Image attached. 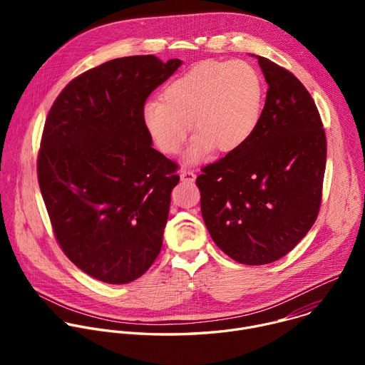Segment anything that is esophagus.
Returning a JSON list of instances; mask_svg holds the SVG:
<instances>
[{
	"label": "esophagus",
	"instance_id": "1",
	"mask_svg": "<svg viewBox=\"0 0 365 365\" xmlns=\"http://www.w3.org/2000/svg\"><path fill=\"white\" fill-rule=\"evenodd\" d=\"M180 179H182L183 182L193 183V182H195V179H196V175H195V172H193V170H183V172L180 173Z\"/></svg>",
	"mask_w": 365,
	"mask_h": 365
}]
</instances>
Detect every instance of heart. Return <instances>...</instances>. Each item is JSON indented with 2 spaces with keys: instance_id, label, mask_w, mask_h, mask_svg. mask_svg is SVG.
Here are the masks:
<instances>
[{
  "instance_id": "heart-1",
  "label": "heart",
  "mask_w": 365,
  "mask_h": 365,
  "mask_svg": "<svg viewBox=\"0 0 365 365\" xmlns=\"http://www.w3.org/2000/svg\"><path fill=\"white\" fill-rule=\"evenodd\" d=\"M264 85L242 61L197 63L170 82L160 101L143 110V124L154 145L176 155L189 134H196L186 160L193 163L215 148L231 153L254 134L263 111Z\"/></svg>"
}]
</instances>
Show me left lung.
Wrapping results in <instances>:
<instances>
[{
    "mask_svg": "<svg viewBox=\"0 0 365 365\" xmlns=\"http://www.w3.org/2000/svg\"><path fill=\"white\" fill-rule=\"evenodd\" d=\"M257 59L269 89L254 134L196 179L214 242L248 266L276 262L307 234L319 214L327 166L314 98L292 72Z\"/></svg>",
    "mask_w": 365,
    "mask_h": 365,
    "instance_id": "8db88e82",
    "label": "left lung"
}]
</instances>
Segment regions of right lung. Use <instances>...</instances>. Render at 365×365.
I'll return each instance as SVG.
<instances>
[{"label": "right lung", "instance_id": "1", "mask_svg": "<svg viewBox=\"0 0 365 365\" xmlns=\"http://www.w3.org/2000/svg\"><path fill=\"white\" fill-rule=\"evenodd\" d=\"M182 65L120 58L71 81L51 106L37 179L58 244L91 277L130 283L158 258L179 166L143 124L148 95Z\"/></svg>", "mask_w": 365, "mask_h": 365}]
</instances>
